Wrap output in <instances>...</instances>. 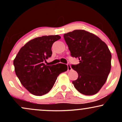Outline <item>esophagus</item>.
Masks as SVG:
<instances>
[{"label":"esophagus","mask_w":122,"mask_h":122,"mask_svg":"<svg viewBox=\"0 0 122 122\" xmlns=\"http://www.w3.org/2000/svg\"><path fill=\"white\" fill-rule=\"evenodd\" d=\"M67 66H68V71H71L72 70V68H71V65H70V64L68 63V64H67Z\"/></svg>","instance_id":"obj_1"}]
</instances>
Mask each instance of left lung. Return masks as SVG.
Masks as SVG:
<instances>
[{
  "label": "left lung",
  "mask_w": 122,
  "mask_h": 122,
  "mask_svg": "<svg viewBox=\"0 0 122 122\" xmlns=\"http://www.w3.org/2000/svg\"><path fill=\"white\" fill-rule=\"evenodd\" d=\"M71 56L79 64L72 65L78 73L72 83L82 94L93 95L99 91L107 80L111 68V54L104 42L92 33L76 30L64 34Z\"/></svg>",
  "instance_id": "left-lung-1"
}]
</instances>
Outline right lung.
I'll return each mask as SVG.
<instances>
[{
  "label": "right lung",
  "instance_id": "1",
  "mask_svg": "<svg viewBox=\"0 0 122 122\" xmlns=\"http://www.w3.org/2000/svg\"><path fill=\"white\" fill-rule=\"evenodd\" d=\"M60 38L56 35L30 40L19 50L14 60L16 75L31 94L42 96L48 93L58 75L68 70L66 64L47 66L43 63L51 56L53 43Z\"/></svg>",
  "mask_w": 122,
  "mask_h": 122
}]
</instances>
